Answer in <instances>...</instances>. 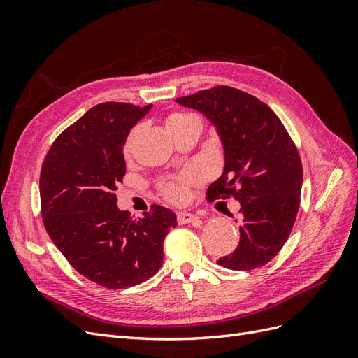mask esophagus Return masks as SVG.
<instances>
[{"label": "esophagus", "mask_w": 358, "mask_h": 358, "mask_svg": "<svg viewBox=\"0 0 358 358\" xmlns=\"http://www.w3.org/2000/svg\"><path fill=\"white\" fill-rule=\"evenodd\" d=\"M176 218H178L179 224H192L199 220V216L191 213V212H178Z\"/></svg>", "instance_id": "esophagus-1"}]
</instances>
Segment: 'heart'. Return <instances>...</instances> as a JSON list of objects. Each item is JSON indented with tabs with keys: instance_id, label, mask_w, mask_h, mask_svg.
Returning a JSON list of instances; mask_svg holds the SVG:
<instances>
[{
	"instance_id": "1",
	"label": "heart",
	"mask_w": 358,
	"mask_h": 358,
	"mask_svg": "<svg viewBox=\"0 0 358 358\" xmlns=\"http://www.w3.org/2000/svg\"><path fill=\"white\" fill-rule=\"evenodd\" d=\"M192 117H196V116L191 113H187V112H182V110H173L167 115L166 124H167V128L170 129V131H175L176 128H179L180 125H183ZM134 134H136V129H131L125 138V143H124V154L125 155L131 152ZM199 176H200V171L197 169H189L187 171H183L179 176L167 178L159 183L161 194L170 201H182L187 196L188 187L191 185V183H196L199 180Z\"/></svg>"
}]
</instances>
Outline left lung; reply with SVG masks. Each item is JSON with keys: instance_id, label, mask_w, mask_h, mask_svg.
Instances as JSON below:
<instances>
[{"instance_id": "8db88e82", "label": "left lung", "mask_w": 358, "mask_h": 358, "mask_svg": "<svg viewBox=\"0 0 358 358\" xmlns=\"http://www.w3.org/2000/svg\"><path fill=\"white\" fill-rule=\"evenodd\" d=\"M176 101L201 112L222 140L225 166L208 200L241 203V242L218 264L231 270L267 264L287 242L300 208L303 169L294 142L266 103L231 86H212Z\"/></svg>"}]
</instances>
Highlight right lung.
<instances>
[{"label":"right lung","instance_id":"add662e5","mask_svg":"<svg viewBox=\"0 0 358 358\" xmlns=\"http://www.w3.org/2000/svg\"><path fill=\"white\" fill-rule=\"evenodd\" d=\"M152 104L94 106L55 138L40 173L45 229L74 270L109 289L134 287L162 264V243L176 215L152 204L142 218L119 210L124 143Z\"/></svg>","mask_w":358,"mask_h":358}]
</instances>
